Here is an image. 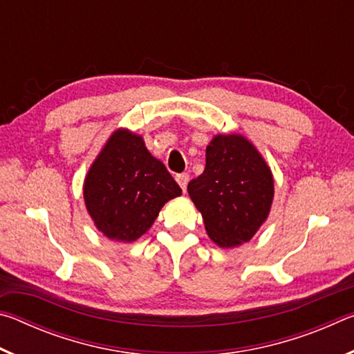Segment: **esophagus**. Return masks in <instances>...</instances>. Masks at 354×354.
Wrapping results in <instances>:
<instances>
[{"instance_id": "esophagus-1", "label": "esophagus", "mask_w": 354, "mask_h": 354, "mask_svg": "<svg viewBox=\"0 0 354 354\" xmlns=\"http://www.w3.org/2000/svg\"><path fill=\"white\" fill-rule=\"evenodd\" d=\"M176 181H178L179 185H181V189L185 192V189H187V183H189V175H187V173H181V175H176Z\"/></svg>"}]
</instances>
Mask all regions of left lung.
<instances>
[{
	"label": "left lung",
	"instance_id": "1",
	"mask_svg": "<svg viewBox=\"0 0 354 354\" xmlns=\"http://www.w3.org/2000/svg\"><path fill=\"white\" fill-rule=\"evenodd\" d=\"M209 237L220 247L248 242L270 212L273 176L257 149L242 136H215L206 167L187 185Z\"/></svg>",
	"mask_w": 354,
	"mask_h": 354
}]
</instances>
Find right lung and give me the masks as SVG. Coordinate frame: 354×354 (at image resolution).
I'll list each match as a JSON object with an SVG mask.
<instances>
[{
	"label": "right lung",
	"mask_w": 354,
	"mask_h": 354,
	"mask_svg": "<svg viewBox=\"0 0 354 354\" xmlns=\"http://www.w3.org/2000/svg\"><path fill=\"white\" fill-rule=\"evenodd\" d=\"M183 194L140 136L118 129L88 170L84 200L106 237L133 242L151 227L167 201Z\"/></svg>",
	"instance_id": "add662e5"
}]
</instances>
